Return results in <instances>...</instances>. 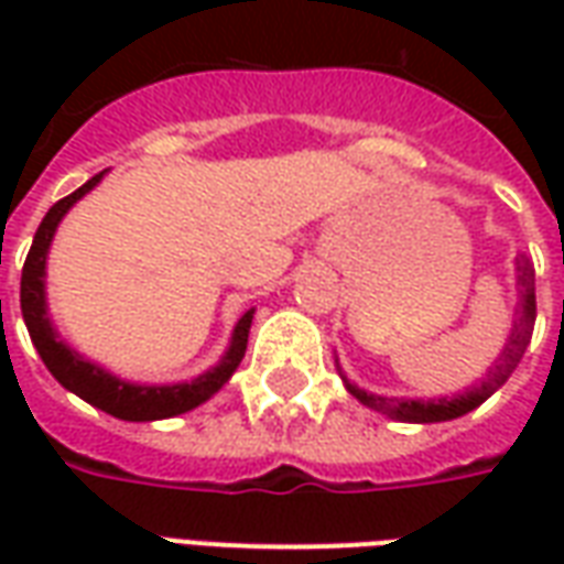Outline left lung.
<instances>
[{
  "instance_id": "obj_1",
  "label": "left lung",
  "mask_w": 564,
  "mask_h": 564,
  "mask_svg": "<svg viewBox=\"0 0 564 564\" xmlns=\"http://www.w3.org/2000/svg\"><path fill=\"white\" fill-rule=\"evenodd\" d=\"M517 283H520V311H517V323H513V329L508 335V344H505V350L496 359V368L486 375V380L480 387H471V390L459 392V395H453V399H390V395H375V392L359 390L356 383L347 380V375L338 366V359H335V366H338V375H341L344 387L347 392L359 399V402L371 408V411H378V414H387L392 420H399V423H444V420H456V416H465L474 408H480V404L492 395L496 390L505 387V380L513 375V368L520 366L522 354H525V347L532 341V329H534V317H538V311H534V265L525 257L517 259Z\"/></svg>"
}]
</instances>
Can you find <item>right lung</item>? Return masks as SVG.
Masks as SVG:
<instances>
[{
    "instance_id": "1",
    "label": "right lung",
    "mask_w": 564,
    "mask_h": 564,
    "mask_svg": "<svg viewBox=\"0 0 564 564\" xmlns=\"http://www.w3.org/2000/svg\"><path fill=\"white\" fill-rule=\"evenodd\" d=\"M105 172L90 177L87 184L78 186L72 196L59 198L54 208L44 214L39 232L32 238L30 257L23 262V278H20V311H23V323L30 329V338L35 350L42 356L47 371L54 375L68 392H75L93 408H99L105 414L117 416V420H129V423H153V420H169V416L186 414L202 402H208L210 395L223 390L235 368L241 366L247 350V335H250V323H253V307L245 317L235 323L232 341L226 347V354L214 368L202 371L198 378L184 380V383H132L105 371L99 362L84 359L78 350H72L54 323L47 317V295H44V274H47V250L54 241V232L59 220L66 217L68 208L90 193L93 186L99 184Z\"/></svg>"
}]
</instances>
